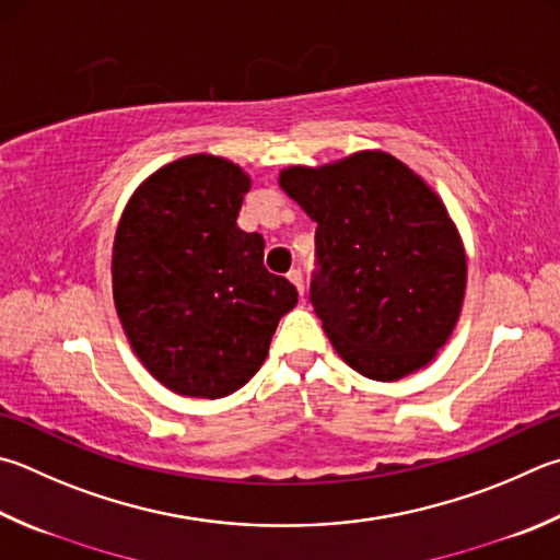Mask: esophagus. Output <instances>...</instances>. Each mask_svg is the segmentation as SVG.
Here are the masks:
<instances>
[{
	"instance_id": "1",
	"label": "esophagus",
	"mask_w": 560,
	"mask_h": 560,
	"mask_svg": "<svg viewBox=\"0 0 560 560\" xmlns=\"http://www.w3.org/2000/svg\"><path fill=\"white\" fill-rule=\"evenodd\" d=\"M289 281L299 289V293L303 296V273H301V269H291L289 271Z\"/></svg>"
}]
</instances>
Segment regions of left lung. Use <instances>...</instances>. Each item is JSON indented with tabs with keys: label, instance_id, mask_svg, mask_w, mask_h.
Returning a JSON list of instances; mask_svg holds the SVG:
<instances>
[{
	"label": "left lung",
	"instance_id": "obj_1",
	"mask_svg": "<svg viewBox=\"0 0 560 560\" xmlns=\"http://www.w3.org/2000/svg\"><path fill=\"white\" fill-rule=\"evenodd\" d=\"M279 183L318 225L311 303L340 358L377 382L425 368L451 338L467 279L441 198L384 151L289 166Z\"/></svg>",
	"mask_w": 560,
	"mask_h": 560
}]
</instances>
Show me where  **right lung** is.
Returning a JSON list of instances; mask_svg holds the SVG:
<instances>
[{
	"mask_svg": "<svg viewBox=\"0 0 560 560\" xmlns=\"http://www.w3.org/2000/svg\"><path fill=\"white\" fill-rule=\"evenodd\" d=\"M249 176L192 154L129 198L112 249V293L131 350L183 396L220 399L267 360L281 315L299 301L264 267V237L237 228Z\"/></svg>",
	"mask_w": 560,
	"mask_h": 560,
	"instance_id": "obj_1",
	"label": "right lung"
}]
</instances>
